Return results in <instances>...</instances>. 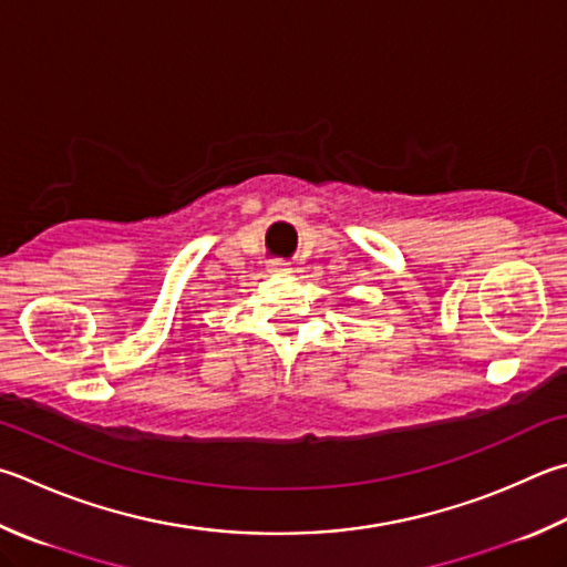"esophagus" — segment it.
<instances>
[{
	"instance_id": "esophagus-1",
	"label": "esophagus",
	"mask_w": 567,
	"mask_h": 567,
	"mask_svg": "<svg viewBox=\"0 0 567 567\" xmlns=\"http://www.w3.org/2000/svg\"><path fill=\"white\" fill-rule=\"evenodd\" d=\"M270 272L272 275H287V272H290V265L275 260V262H270Z\"/></svg>"
}]
</instances>
